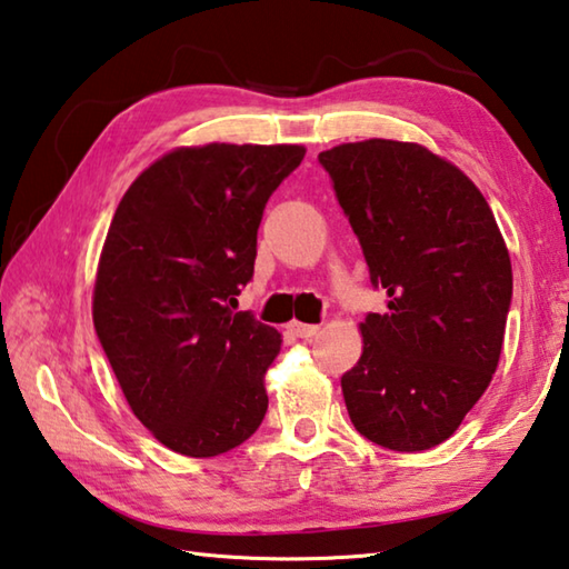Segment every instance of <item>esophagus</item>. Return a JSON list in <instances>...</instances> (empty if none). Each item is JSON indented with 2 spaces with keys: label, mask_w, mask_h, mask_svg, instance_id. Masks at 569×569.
Segmentation results:
<instances>
[{
  "label": "esophagus",
  "mask_w": 569,
  "mask_h": 569,
  "mask_svg": "<svg viewBox=\"0 0 569 569\" xmlns=\"http://www.w3.org/2000/svg\"><path fill=\"white\" fill-rule=\"evenodd\" d=\"M288 330H291V333L298 338H313L320 328L311 326V323H298V320H293V323H288Z\"/></svg>",
  "instance_id": "esophagus-1"
}]
</instances>
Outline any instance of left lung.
Returning <instances> with one entry per match:
<instances>
[{"mask_svg": "<svg viewBox=\"0 0 569 569\" xmlns=\"http://www.w3.org/2000/svg\"><path fill=\"white\" fill-rule=\"evenodd\" d=\"M386 313L360 323L340 378L348 416L380 448L418 452L458 430L498 368L512 303L508 246L485 196L418 143L370 139L318 153Z\"/></svg>", "mask_w": 569, "mask_h": 569, "instance_id": "8db88e82", "label": "left lung"}]
</instances>
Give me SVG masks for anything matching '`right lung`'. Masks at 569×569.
Wrapping results in <instances>:
<instances>
[{"mask_svg":"<svg viewBox=\"0 0 569 569\" xmlns=\"http://www.w3.org/2000/svg\"><path fill=\"white\" fill-rule=\"evenodd\" d=\"M303 157L286 143L177 149L113 213L94 328L133 416L181 456L239 448L266 416L281 333L233 308L253 278L266 203Z\"/></svg>","mask_w":569,"mask_h":569,"instance_id":"1","label":"right lung"}]
</instances>
